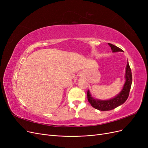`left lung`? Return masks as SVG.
Here are the masks:
<instances>
[{"label": "left lung", "instance_id": "left-lung-1", "mask_svg": "<svg viewBox=\"0 0 148 148\" xmlns=\"http://www.w3.org/2000/svg\"><path fill=\"white\" fill-rule=\"evenodd\" d=\"M108 44L111 47V49L112 50L113 52H123V51L120 48L113 45V44H112L110 43H108ZM132 83V71L130 69V67L128 62H127L126 71H125V82L123 85V89H122V91H120V92H119V95L109 100H100L95 99V98L91 96L89 91L88 90V100L94 108H95L97 110L102 111L112 110L116 108V107H119V106L123 104V103L127 101L129 96L130 91Z\"/></svg>", "mask_w": 148, "mask_h": 148}]
</instances>
